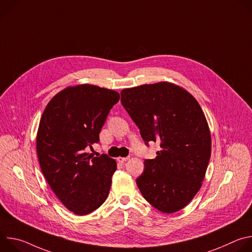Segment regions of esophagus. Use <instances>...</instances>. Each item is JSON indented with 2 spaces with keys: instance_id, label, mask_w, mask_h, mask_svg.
Here are the masks:
<instances>
[{
  "instance_id": "esophagus-1",
  "label": "esophagus",
  "mask_w": 252,
  "mask_h": 252,
  "mask_svg": "<svg viewBox=\"0 0 252 252\" xmlns=\"http://www.w3.org/2000/svg\"><path fill=\"white\" fill-rule=\"evenodd\" d=\"M128 160V158H118V161L120 162V163H125L126 161H127Z\"/></svg>"
}]
</instances>
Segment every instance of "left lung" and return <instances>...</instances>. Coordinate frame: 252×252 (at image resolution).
<instances>
[{
	"mask_svg": "<svg viewBox=\"0 0 252 252\" xmlns=\"http://www.w3.org/2000/svg\"><path fill=\"white\" fill-rule=\"evenodd\" d=\"M122 103L141 137L159 141L161 150L145 160L136 185L154 207L173 213L186 207L202 186L211 154V135L198 101L168 82L121 92Z\"/></svg>",
	"mask_w": 252,
	"mask_h": 252,
	"instance_id": "8db88e82",
	"label": "left lung"
}]
</instances>
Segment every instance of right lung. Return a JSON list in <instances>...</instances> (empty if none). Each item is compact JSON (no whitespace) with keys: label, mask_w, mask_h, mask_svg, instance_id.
Listing matches in <instances>:
<instances>
[{"label":"right lung","mask_w":252,"mask_h":252,"mask_svg":"<svg viewBox=\"0 0 252 252\" xmlns=\"http://www.w3.org/2000/svg\"><path fill=\"white\" fill-rule=\"evenodd\" d=\"M116 91L84 84L59 92L47 104L37 133L42 172L57 197L71 212L86 215L109 195L117 161L106 155L93 158L87 148L99 141V131Z\"/></svg>","instance_id":"add662e5"}]
</instances>
